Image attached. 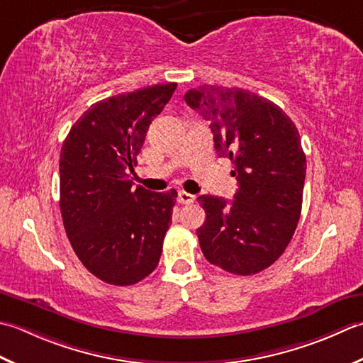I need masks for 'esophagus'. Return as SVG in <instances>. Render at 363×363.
<instances>
[{
	"instance_id": "1",
	"label": "esophagus",
	"mask_w": 363,
	"mask_h": 363,
	"mask_svg": "<svg viewBox=\"0 0 363 363\" xmlns=\"http://www.w3.org/2000/svg\"><path fill=\"white\" fill-rule=\"evenodd\" d=\"M177 201H179V203L188 205V203H192V202L196 201V196L194 194H189V192H186V191H180L179 192V197H177Z\"/></svg>"
}]
</instances>
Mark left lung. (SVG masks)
<instances>
[{
	"label": "left lung",
	"instance_id": "obj_1",
	"mask_svg": "<svg viewBox=\"0 0 363 363\" xmlns=\"http://www.w3.org/2000/svg\"><path fill=\"white\" fill-rule=\"evenodd\" d=\"M184 101L210 123L214 149L230 158L235 201L203 194L197 228L211 264L236 276L257 274L284 254L298 227L306 180L299 131L282 108L246 89L203 84Z\"/></svg>",
	"mask_w": 363,
	"mask_h": 363
}]
</instances>
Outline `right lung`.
I'll list each match as a JSON object with an SVG mask.
<instances>
[{
    "label": "right lung",
    "instance_id": "obj_1",
    "mask_svg": "<svg viewBox=\"0 0 363 363\" xmlns=\"http://www.w3.org/2000/svg\"><path fill=\"white\" fill-rule=\"evenodd\" d=\"M175 89L177 83L155 84L94 103L62 144L65 233L84 268L109 285H135L158 266L177 191L135 188L128 172Z\"/></svg>",
    "mask_w": 363,
    "mask_h": 363
}]
</instances>
